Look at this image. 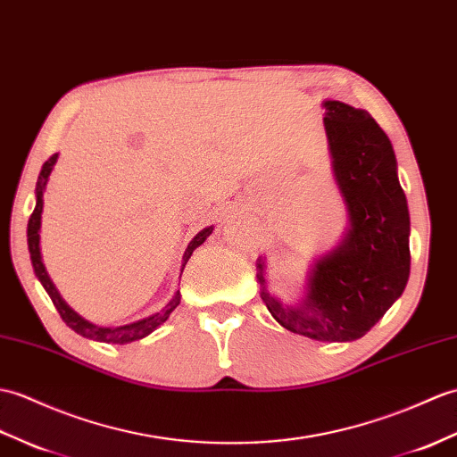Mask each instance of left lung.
<instances>
[{
	"instance_id": "obj_1",
	"label": "left lung",
	"mask_w": 457,
	"mask_h": 457,
	"mask_svg": "<svg viewBox=\"0 0 457 457\" xmlns=\"http://www.w3.org/2000/svg\"><path fill=\"white\" fill-rule=\"evenodd\" d=\"M325 130L338 188L350 212V231L315 264L302 307H284L264 290L261 298L284 328L315 341L345 343L364 337L403 294L409 280V208L397 179L387 134L368 114L341 101L325 103Z\"/></svg>"
}]
</instances>
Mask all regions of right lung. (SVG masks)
<instances>
[{
    "mask_svg": "<svg viewBox=\"0 0 457 457\" xmlns=\"http://www.w3.org/2000/svg\"><path fill=\"white\" fill-rule=\"evenodd\" d=\"M56 159H58V154L50 155L45 162V165H42V169H40V175H38V180H37V206L33 210V214H30V218H29L27 241H29V253H30V261H33L35 274L38 277L40 284L45 286V290L48 292L52 303L56 305L62 321L66 323L70 328H73L76 333H79L81 337H87V338H93V341H101V343H112V345H124V343L137 341V338L150 335L154 328H157L163 321H167L169 313H171L180 302V294L177 292L175 298L169 302L165 305V310H162L159 313L145 317V320H142V321H136V323H130V325H120V327H99V325H93L89 321H85L83 317H79L66 302L60 298L56 286L52 284L48 272L45 269V264H42V261H40V247H38V241H40L38 229H40V214H42V190H45L48 175L52 171V167H54ZM212 229H214V228L203 229L193 241H190V245L187 247L185 257H183V269H185L187 261L190 259V254H193V251L198 245H203L204 239L212 233ZM180 272H183V270H180Z\"/></svg>",
    "mask_w": 457,
    "mask_h": 457,
    "instance_id": "right-lung-1",
    "label": "right lung"
}]
</instances>
